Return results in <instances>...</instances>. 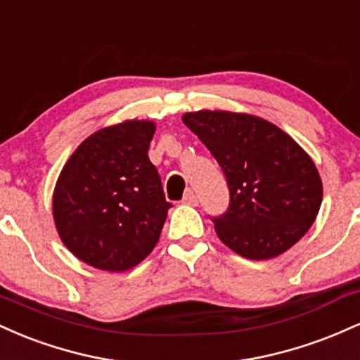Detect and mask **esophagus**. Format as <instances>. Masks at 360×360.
Listing matches in <instances>:
<instances>
[{"mask_svg":"<svg viewBox=\"0 0 360 360\" xmlns=\"http://www.w3.org/2000/svg\"><path fill=\"white\" fill-rule=\"evenodd\" d=\"M183 203L189 205V206H196L198 205V196L191 191V189H188V191H186L184 198H183Z\"/></svg>","mask_w":360,"mask_h":360,"instance_id":"34e87169","label":"esophagus"}]
</instances>
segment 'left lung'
Instances as JSON below:
<instances>
[{
	"label": "left lung",
	"instance_id": "1",
	"mask_svg": "<svg viewBox=\"0 0 360 360\" xmlns=\"http://www.w3.org/2000/svg\"><path fill=\"white\" fill-rule=\"evenodd\" d=\"M183 122L225 172L230 206L213 218L218 238L252 260L291 249L313 225L323 198L311 157L255 115L200 110L184 113Z\"/></svg>",
	"mask_w": 360,
	"mask_h": 360
}]
</instances>
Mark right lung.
Returning <instances> with one entry per match:
<instances>
[{
    "mask_svg": "<svg viewBox=\"0 0 360 360\" xmlns=\"http://www.w3.org/2000/svg\"><path fill=\"white\" fill-rule=\"evenodd\" d=\"M154 131L150 120L101 128L82 140L57 177V233L77 259L96 269H131L159 242L171 203L147 154Z\"/></svg>",
    "mask_w": 360,
    "mask_h": 360,
    "instance_id": "add662e5",
    "label": "right lung"
}]
</instances>
